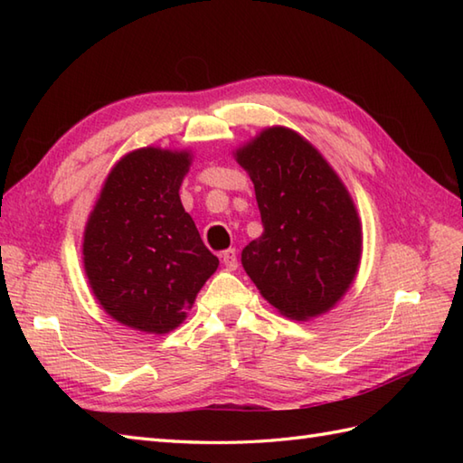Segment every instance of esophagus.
<instances>
[{
    "label": "esophagus",
    "instance_id": "obj_1",
    "mask_svg": "<svg viewBox=\"0 0 463 463\" xmlns=\"http://www.w3.org/2000/svg\"><path fill=\"white\" fill-rule=\"evenodd\" d=\"M221 260L224 262V267H226V269H229V270H237V267H239L237 250H234V249H229V250H224V252L221 254Z\"/></svg>",
    "mask_w": 463,
    "mask_h": 463
}]
</instances>
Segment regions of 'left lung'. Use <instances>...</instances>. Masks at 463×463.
I'll list each match as a JSON object with an SVG mask.
<instances>
[{"label":"left lung","mask_w":463,"mask_h":463,"mask_svg":"<svg viewBox=\"0 0 463 463\" xmlns=\"http://www.w3.org/2000/svg\"><path fill=\"white\" fill-rule=\"evenodd\" d=\"M257 193L264 231L241 260L284 317L330 310L356 277L362 229L346 186L314 146L284 127L237 151Z\"/></svg>","instance_id":"8db88e82"}]
</instances>
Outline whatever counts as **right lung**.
<instances>
[{"label":"right lung","instance_id":"add662e5","mask_svg":"<svg viewBox=\"0 0 463 463\" xmlns=\"http://www.w3.org/2000/svg\"><path fill=\"white\" fill-rule=\"evenodd\" d=\"M189 153L133 151L113 166L87 221L85 272L107 314L165 334L219 267L179 196Z\"/></svg>","mask_w":463,"mask_h":463}]
</instances>
